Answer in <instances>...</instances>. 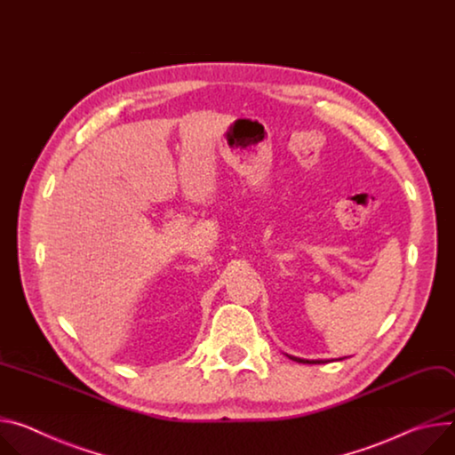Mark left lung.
Segmentation results:
<instances>
[{"label":"left lung","instance_id":"obj_1","mask_svg":"<svg viewBox=\"0 0 455 455\" xmlns=\"http://www.w3.org/2000/svg\"><path fill=\"white\" fill-rule=\"evenodd\" d=\"M289 358L294 360V362H298V363H325V362H322V360H316V362L311 360V362H309V360H299V358H292V356H289Z\"/></svg>","mask_w":455,"mask_h":455}]
</instances>
